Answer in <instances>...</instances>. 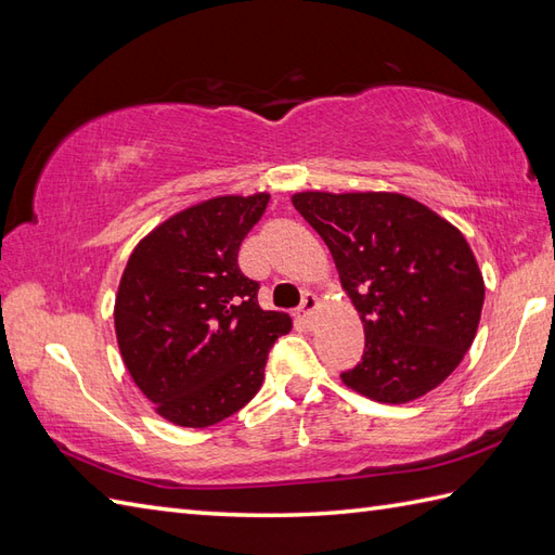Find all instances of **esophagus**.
<instances>
[{"mask_svg": "<svg viewBox=\"0 0 555 555\" xmlns=\"http://www.w3.org/2000/svg\"><path fill=\"white\" fill-rule=\"evenodd\" d=\"M317 305H320V300H317L314 293H305V296H302V302H300V308H298V317H300L302 322H310V317L314 314Z\"/></svg>", "mask_w": 555, "mask_h": 555, "instance_id": "obj_1", "label": "esophagus"}]
</instances>
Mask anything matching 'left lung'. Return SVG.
<instances>
[{"mask_svg": "<svg viewBox=\"0 0 555 555\" xmlns=\"http://www.w3.org/2000/svg\"><path fill=\"white\" fill-rule=\"evenodd\" d=\"M364 324V352L340 374L352 391L410 403L446 382L477 334L485 279L465 235L400 193H296Z\"/></svg>", "mask_w": 555, "mask_h": 555, "instance_id": "1", "label": "left lung"}]
</instances>
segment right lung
I'll use <instances>...</instances> for the list:
<instances>
[{
  "label": "right lung",
  "instance_id": "add662e5",
  "mask_svg": "<svg viewBox=\"0 0 555 555\" xmlns=\"http://www.w3.org/2000/svg\"><path fill=\"white\" fill-rule=\"evenodd\" d=\"M267 203V193L205 199L159 223L128 257L116 340L135 386L179 427H211L250 403L269 348L291 332L288 314L259 308V284L238 267Z\"/></svg>",
  "mask_w": 555,
  "mask_h": 555
}]
</instances>
